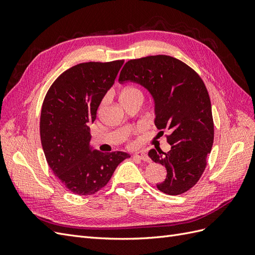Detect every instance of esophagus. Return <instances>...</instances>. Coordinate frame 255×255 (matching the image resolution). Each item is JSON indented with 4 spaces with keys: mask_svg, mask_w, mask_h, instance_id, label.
<instances>
[{
    "mask_svg": "<svg viewBox=\"0 0 255 255\" xmlns=\"http://www.w3.org/2000/svg\"><path fill=\"white\" fill-rule=\"evenodd\" d=\"M136 158H139L143 161H150V157L148 156V154H146L144 151H139V152H136L135 155Z\"/></svg>",
    "mask_w": 255,
    "mask_h": 255,
    "instance_id": "obj_1",
    "label": "esophagus"
}]
</instances>
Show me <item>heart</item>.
Listing matches in <instances>:
<instances>
[{"label":"heart","mask_w":255,"mask_h":255,"mask_svg":"<svg viewBox=\"0 0 255 255\" xmlns=\"http://www.w3.org/2000/svg\"><path fill=\"white\" fill-rule=\"evenodd\" d=\"M134 96H142L141 91L136 88V87H128L121 92V98H128V97H134ZM106 99L102 101V106L105 104Z\"/></svg>","instance_id":"1"}]
</instances>
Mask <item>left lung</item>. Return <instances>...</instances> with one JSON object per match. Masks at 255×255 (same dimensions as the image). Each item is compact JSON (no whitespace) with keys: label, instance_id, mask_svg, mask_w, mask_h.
Instances as JSON below:
<instances>
[{"label":"left lung","instance_id":"left-lung-1","mask_svg":"<svg viewBox=\"0 0 255 255\" xmlns=\"http://www.w3.org/2000/svg\"><path fill=\"white\" fill-rule=\"evenodd\" d=\"M128 81L148 89L154 100V123L170 133L167 136L170 151H149L151 159L167 170L165 181L156 187L167 195L184 194L201 177L214 142L212 105L205 85L189 66L167 55L128 60L119 82Z\"/></svg>","mask_w":255,"mask_h":255}]
</instances>
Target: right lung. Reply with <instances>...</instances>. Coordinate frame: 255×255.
<instances>
[{"label": "right lung", "mask_w": 255, "mask_h": 255, "mask_svg": "<svg viewBox=\"0 0 255 255\" xmlns=\"http://www.w3.org/2000/svg\"><path fill=\"white\" fill-rule=\"evenodd\" d=\"M125 60L83 63L68 69L47 92L40 138L48 165L75 195H94L109 183L127 152L102 153L90 145V123Z\"/></svg>", "instance_id": "add662e5"}]
</instances>
